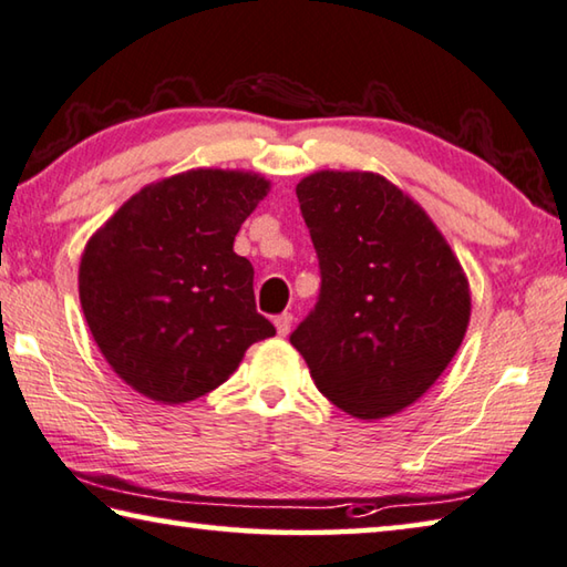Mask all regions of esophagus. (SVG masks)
Wrapping results in <instances>:
<instances>
[{
    "label": "esophagus",
    "instance_id": "34e87169",
    "mask_svg": "<svg viewBox=\"0 0 567 567\" xmlns=\"http://www.w3.org/2000/svg\"><path fill=\"white\" fill-rule=\"evenodd\" d=\"M291 323H293V316H291L289 311L281 313V316H276V319H274L276 333H278V336H289V331H291Z\"/></svg>",
    "mask_w": 567,
    "mask_h": 567
}]
</instances>
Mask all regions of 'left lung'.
<instances>
[{
    "mask_svg": "<svg viewBox=\"0 0 567 567\" xmlns=\"http://www.w3.org/2000/svg\"><path fill=\"white\" fill-rule=\"evenodd\" d=\"M321 293L291 343L319 391L363 421L403 411L461 349L471 291L429 214L371 172H316L296 186Z\"/></svg>",
    "mask_w": 567,
    "mask_h": 567,
    "instance_id": "left-lung-1",
    "label": "left lung"
}]
</instances>
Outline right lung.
I'll list each match as a JSON object with an SVG mask.
<instances>
[{"label":"right lung","instance_id":"right-lung-1","mask_svg":"<svg viewBox=\"0 0 567 567\" xmlns=\"http://www.w3.org/2000/svg\"><path fill=\"white\" fill-rule=\"evenodd\" d=\"M266 194L258 174L194 168L144 186L89 238L84 319L118 379L146 399L206 395L276 333L256 311L251 261L234 251Z\"/></svg>","mask_w":567,"mask_h":567}]
</instances>
